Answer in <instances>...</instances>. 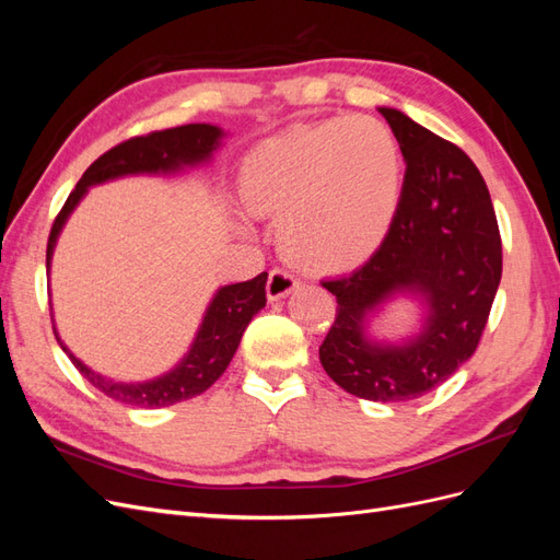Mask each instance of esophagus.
Listing matches in <instances>:
<instances>
[{"mask_svg": "<svg viewBox=\"0 0 560 560\" xmlns=\"http://www.w3.org/2000/svg\"><path fill=\"white\" fill-rule=\"evenodd\" d=\"M296 278L290 273V270L284 268H273L268 273V282H266V296L268 301H280L284 299L290 292H294L296 287Z\"/></svg>", "mask_w": 560, "mask_h": 560, "instance_id": "34e87169", "label": "esophagus"}]
</instances>
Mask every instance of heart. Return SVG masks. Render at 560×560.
<instances>
[{
	"label": "heart",
	"instance_id": "1",
	"mask_svg": "<svg viewBox=\"0 0 560 560\" xmlns=\"http://www.w3.org/2000/svg\"><path fill=\"white\" fill-rule=\"evenodd\" d=\"M399 142L374 116H338L290 128L249 151L241 196L254 214L280 217L284 257L343 273L374 254L401 200Z\"/></svg>",
	"mask_w": 560,
	"mask_h": 560
}]
</instances>
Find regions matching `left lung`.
<instances>
[{
    "label": "left lung",
    "mask_w": 560,
    "mask_h": 560,
    "mask_svg": "<svg viewBox=\"0 0 560 560\" xmlns=\"http://www.w3.org/2000/svg\"><path fill=\"white\" fill-rule=\"evenodd\" d=\"M381 114L406 161L399 210L364 266L322 282L338 306L319 362L354 397L409 401L477 350L502 278V241L488 186L465 151L397 109ZM406 289L429 299L427 329L404 347L366 342L365 315Z\"/></svg>",
    "instance_id": "obj_1"
}]
</instances>
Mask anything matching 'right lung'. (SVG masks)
<instances>
[{
	"instance_id": "right-lung-1",
	"label": "right lung",
	"mask_w": 560,
	"mask_h": 560,
	"mask_svg": "<svg viewBox=\"0 0 560 560\" xmlns=\"http://www.w3.org/2000/svg\"><path fill=\"white\" fill-rule=\"evenodd\" d=\"M222 130L208 124H189L177 126L167 130H154L147 135H138L121 144L112 147L103 156L91 163L86 173L81 175L74 191L67 196L62 210L58 212L54 226L48 233L46 245V268L50 266V254H54L56 238L65 224V219L70 217L81 196L86 194L89 186L100 184L105 179H114L121 175H135V173H167L177 171L179 165H194L210 159ZM266 306V273H259L247 282H235L229 287H222L212 299L202 327L196 336V343L191 352L186 354L184 362L165 374L163 378H156L151 383H112L103 376L93 374L89 366H83L74 354L65 348V343L58 338V331L54 329L60 348L67 352V358L79 369V374L86 378L95 389L107 395L109 399H116L121 404L140 406V409H161V406H171L177 401H186L206 389L224 374L229 362L233 360L235 350L243 338L245 327L249 319L257 315Z\"/></svg>"
}]
</instances>
